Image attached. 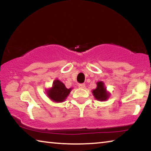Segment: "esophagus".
<instances>
[{
    "label": "esophagus",
    "instance_id": "1",
    "mask_svg": "<svg viewBox=\"0 0 151 151\" xmlns=\"http://www.w3.org/2000/svg\"><path fill=\"white\" fill-rule=\"evenodd\" d=\"M78 87L81 88H85V84H79L78 85Z\"/></svg>",
    "mask_w": 151,
    "mask_h": 151
}]
</instances>
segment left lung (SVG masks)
Returning a JSON list of instances; mask_svg holds the SVG:
<instances>
[{"mask_svg":"<svg viewBox=\"0 0 151 151\" xmlns=\"http://www.w3.org/2000/svg\"><path fill=\"white\" fill-rule=\"evenodd\" d=\"M94 98L99 101H105L109 98L110 93L107 91L106 87L104 86L103 81H99L96 83V88L92 91Z\"/></svg>","mask_w":151,"mask_h":151,"instance_id":"obj_1","label":"left lung"}]
</instances>
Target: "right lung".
<instances>
[{
    "mask_svg": "<svg viewBox=\"0 0 151 151\" xmlns=\"http://www.w3.org/2000/svg\"><path fill=\"white\" fill-rule=\"evenodd\" d=\"M73 88H67L65 84L58 79L53 81L52 87L47 89L46 93L51 101L54 103H63L65 101Z\"/></svg>",
    "mask_w": 151,
    "mask_h": 151,
    "instance_id": "right-lung-1",
    "label": "right lung"
}]
</instances>
